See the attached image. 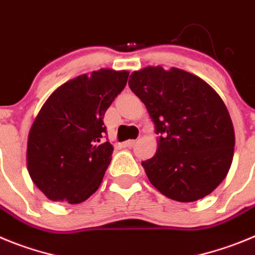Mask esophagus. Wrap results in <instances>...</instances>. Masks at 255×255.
<instances>
[{"label": "esophagus", "instance_id": "1", "mask_svg": "<svg viewBox=\"0 0 255 255\" xmlns=\"http://www.w3.org/2000/svg\"><path fill=\"white\" fill-rule=\"evenodd\" d=\"M134 143H136V141H134V139H128V141H126L125 143H123V146H125V147H133V146H134Z\"/></svg>", "mask_w": 255, "mask_h": 255}]
</instances>
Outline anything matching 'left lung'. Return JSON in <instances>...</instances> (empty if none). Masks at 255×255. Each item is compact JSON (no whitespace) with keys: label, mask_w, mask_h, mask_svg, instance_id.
Masks as SVG:
<instances>
[{"label":"left lung","mask_w":255,"mask_h":255,"mask_svg":"<svg viewBox=\"0 0 255 255\" xmlns=\"http://www.w3.org/2000/svg\"><path fill=\"white\" fill-rule=\"evenodd\" d=\"M129 88L155 125L157 151L142 161L151 184L167 198L194 202L216 189L230 170L235 132L221 96L180 68L147 66Z\"/></svg>","instance_id":"8db88e82"}]
</instances>
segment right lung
Wrapping results in <instances>:
<instances>
[{
    "mask_svg": "<svg viewBox=\"0 0 255 255\" xmlns=\"http://www.w3.org/2000/svg\"><path fill=\"white\" fill-rule=\"evenodd\" d=\"M129 72L100 68L57 88L31 125L27 171L50 201L76 205L100 187L113 144L104 141L103 119L125 89Z\"/></svg>",
    "mask_w": 255,
    "mask_h": 255,
    "instance_id": "add662e5",
    "label": "right lung"
}]
</instances>
